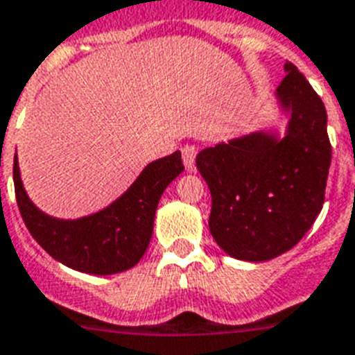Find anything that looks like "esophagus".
I'll return each instance as SVG.
<instances>
[{
	"instance_id": "34e87169",
	"label": "esophagus",
	"mask_w": 355,
	"mask_h": 355,
	"mask_svg": "<svg viewBox=\"0 0 355 355\" xmlns=\"http://www.w3.org/2000/svg\"><path fill=\"white\" fill-rule=\"evenodd\" d=\"M195 156H197V149H195V145H184L182 162L188 171H193L195 169Z\"/></svg>"
}]
</instances>
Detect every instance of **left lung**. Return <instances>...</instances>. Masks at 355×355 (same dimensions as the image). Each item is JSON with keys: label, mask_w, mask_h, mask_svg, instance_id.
<instances>
[{"label": "left lung", "mask_w": 355, "mask_h": 355, "mask_svg": "<svg viewBox=\"0 0 355 355\" xmlns=\"http://www.w3.org/2000/svg\"><path fill=\"white\" fill-rule=\"evenodd\" d=\"M276 88L284 138L252 132L197 155L211 193L210 232L236 259L267 261L293 248L322 210L331 145L326 108L291 62Z\"/></svg>", "instance_id": "8db88e82"}]
</instances>
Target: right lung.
<instances>
[{
  "label": "right lung",
  "instance_id": "add662e5",
  "mask_svg": "<svg viewBox=\"0 0 355 355\" xmlns=\"http://www.w3.org/2000/svg\"><path fill=\"white\" fill-rule=\"evenodd\" d=\"M14 191L31 236L49 256L80 272L116 275L138 263L149 247L164 189L184 171L180 150L150 162L134 184L105 210L80 219H57L27 197L14 156Z\"/></svg>",
  "mask_w": 355,
  "mask_h": 355
}]
</instances>
